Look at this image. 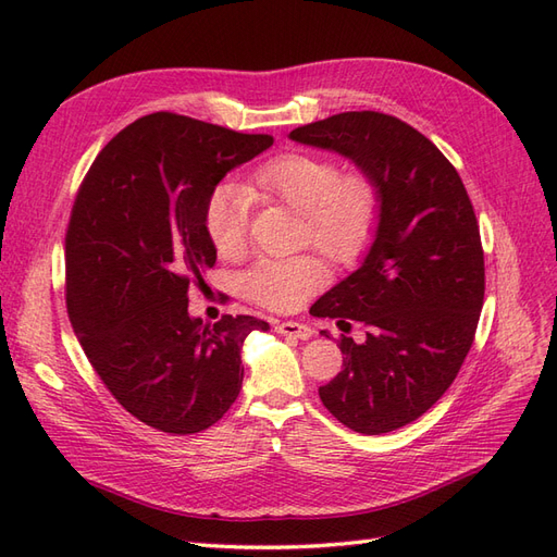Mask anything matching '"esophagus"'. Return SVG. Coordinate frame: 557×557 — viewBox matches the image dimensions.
Segmentation results:
<instances>
[{"label":"esophagus","mask_w":557,"mask_h":557,"mask_svg":"<svg viewBox=\"0 0 557 557\" xmlns=\"http://www.w3.org/2000/svg\"><path fill=\"white\" fill-rule=\"evenodd\" d=\"M276 332L283 336H293V339H311L313 330L307 323H297V320H285L276 325Z\"/></svg>","instance_id":"34e87169"}]
</instances>
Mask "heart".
<instances>
[{"instance_id": "1", "label": "heart", "mask_w": 557, "mask_h": 557, "mask_svg": "<svg viewBox=\"0 0 557 557\" xmlns=\"http://www.w3.org/2000/svg\"><path fill=\"white\" fill-rule=\"evenodd\" d=\"M244 188L305 213L307 242L334 262L358 258L372 239L381 213V190L362 172L342 174L323 156L285 153L262 162ZM248 195L237 185H218L205 209V230L221 258L246 248ZM323 283V267L311 256L262 258L242 278L244 295L272 311H295Z\"/></svg>"}]
</instances>
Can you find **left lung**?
I'll return each mask as SVG.
<instances>
[{
  "label": "left lung",
  "instance_id": "obj_1",
  "mask_svg": "<svg viewBox=\"0 0 557 557\" xmlns=\"http://www.w3.org/2000/svg\"><path fill=\"white\" fill-rule=\"evenodd\" d=\"M290 139L348 158L381 190L364 262L311 313L367 325L362 344L342 336L344 369L318 387L325 409L360 434L399 430L448 391L474 344L485 293L474 207L442 150L395 115L336 113Z\"/></svg>",
  "mask_w": 557,
  "mask_h": 557
}]
</instances>
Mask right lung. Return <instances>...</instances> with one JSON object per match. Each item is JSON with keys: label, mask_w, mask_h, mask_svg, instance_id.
I'll list each match as a JSON object with an SVG mask.
<instances>
[{"label": "right lung", "mask_w": 557, "mask_h": 557, "mask_svg": "<svg viewBox=\"0 0 557 557\" xmlns=\"http://www.w3.org/2000/svg\"><path fill=\"white\" fill-rule=\"evenodd\" d=\"M274 144L176 113H150L102 148L64 237L66 313L109 393L170 434L211 428L237 399L242 346L260 318L188 313L215 248L205 209L227 172Z\"/></svg>", "instance_id": "right-lung-1"}]
</instances>
